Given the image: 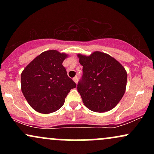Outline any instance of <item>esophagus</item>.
Instances as JSON below:
<instances>
[{
  "label": "esophagus",
  "instance_id": "obj_1",
  "mask_svg": "<svg viewBox=\"0 0 154 154\" xmlns=\"http://www.w3.org/2000/svg\"><path fill=\"white\" fill-rule=\"evenodd\" d=\"M73 80H74V82H75V83H77V77H75L73 78Z\"/></svg>",
  "mask_w": 154,
  "mask_h": 154
}]
</instances>
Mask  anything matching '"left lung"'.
Masks as SVG:
<instances>
[{
	"instance_id": "left-lung-1",
	"label": "left lung",
	"mask_w": 154,
	"mask_h": 154,
	"mask_svg": "<svg viewBox=\"0 0 154 154\" xmlns=\"http://www.w3.org/2000/svg\"><path fill=\"white\" fill-rule=\"evenodd\" d=\"M83 75L77 85L82 102L90 110L106 112L114 109L126 91L128 74L110 55L95 51L90 56L78 54Z\"/></svg>"
}]
</instances>
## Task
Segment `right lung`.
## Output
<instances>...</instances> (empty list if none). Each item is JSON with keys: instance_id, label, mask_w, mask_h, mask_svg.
I'll return each mask as SVG.
<instances>
[{"instance_id": "obj_1", "label": "right lung", "mask_w": 154, "mask_h": 154, "mask_svg": "<svg viewBox=\"0 0 154 154\" xmlns=\"http://www.w3.org/2000/svg\"><path fill=\"white\" fill-rule=\"evenodd\" d=\"M68 54L56 50L44 51L24 69L21 88L26 101L34 110L50 114L59 110L76 84L67 76L62 65Z\"/></svg>"}]
</instances>
